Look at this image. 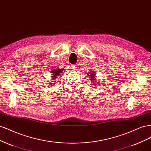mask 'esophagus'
I'll return each instance as SVG.
<instances>
[{
    "label": "esophagus",
    "instance_id": "esophagus-1",
    "mask_svg": "<svg viewBox=\"0 0 151 151\" xmlns=\"http://www.w3.org/2000/svg\"><path fill=\"white\" fill-rule=\"evenodd\" d=\"M71 68L73 71H76L77 70L76 65H71Z\"/></svg>",
    "mask_w": 151,
    "mask_h": 151
}]
</instances>
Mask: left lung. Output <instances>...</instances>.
Wrapping results in <instances>:
<instances>
[{
	"label": "left lung",
	"mask_w": 151,
	"mask_h": 151,
	"mask_svg": "<svg viewBox=\"0 0 151 151\" xmlns=\"http://www.w3.org/2000/svg\"><path fill=\"white\" fill-rule=\"evenodd\" d=\"M89 72V73H88V75L89 76L90 78H91L90 80L93 81V82H94V83H97L96 84H98V82H96V81H96V79H94V78H95V73L93 72V71H91V72Z\"/></svg>",
	"instance_id": "1"
}]
</instances>
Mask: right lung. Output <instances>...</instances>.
I'll return each instance as SVG.
<instances>
[{
  "mask_svg": "<svg viewBox=\"0 0 151 151\" xmlns=\"http://www.w3.org/2000/svg\"><path fill=\"white\" fill-rule=\"evenodd\" d=\"M63 69H61V68H59V69H57V68H55L52 72V77L53 80H55L57 77H58V76H60L62 74V72Z\"/></svg>",
  "mask_w": 151,
  "mask_h": 151,
  "instance_id": "right-lung-1",
  "label": "right lung"
}]
</instances>
